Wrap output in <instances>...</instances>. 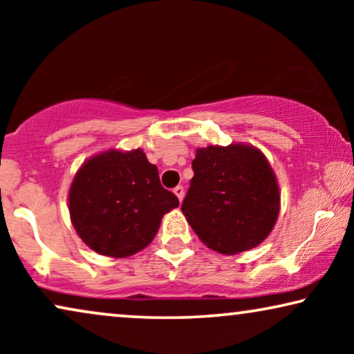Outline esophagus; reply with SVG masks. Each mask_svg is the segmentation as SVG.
Instances as JSON below:
<instances>
[{"instance_id":"esophagus-1","label":"esophagus","mask_w":354,"mask_h":354,"mask_svg":"<svg viewBox=\"0 0 354 354\" xmlns=\"http://www.w3.org/2000/svg\"><path fill=\"white\" fill-rule=\"evenodd\" d=\"M174 193H176V196L178 198V201L182 203L183 196H185V188H183L182 185H177L176 188H174Z\"/></svg>"}]
</instances>
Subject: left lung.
Instances as JSON below:
<instances>
[{"label": "left lung", "instance_id": "1", "mask_svg": "<svg viewBox=\"0 0 354 354\" xmlns=\"http://www.w3.org/2000/svg\"><path fill=\"white\" fill-rule=\"evenodd\" d=\"M182 212L207 248L236 254L258 246L277 221L280 195L264 154L248 145L196 149Z\"/></svg>", "mask_w": 354, "mask_h": 354}]
</instances>
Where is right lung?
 <instances>
[{
  "label": "right lung",
  "mask_w": 354,
  "mask_h": 354,
  "mask_svg": "<svg viewBox=\"0 0 354 354\" xmlns=\"http://www.w3.org/2000/svg\"><path fill=\"white\" fill-rule=\"evenodd\" d=\"M178 206L142 149L108 151L86 161L69 192L77 234L96 253L127 258L151 243L162 216Z\"/></svg>",
  "instance_id": "obj_1"
}]
</instances>
